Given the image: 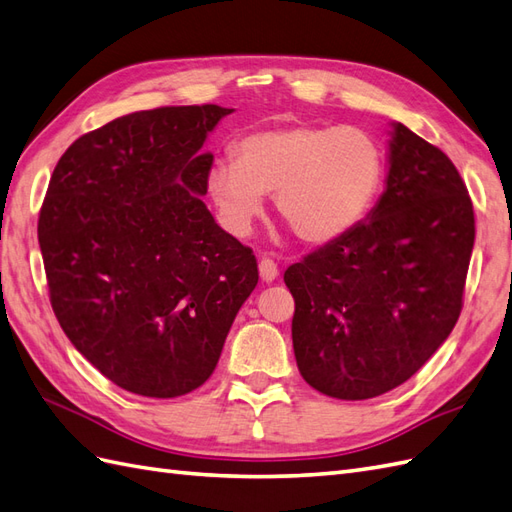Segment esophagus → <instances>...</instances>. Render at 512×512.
Wrapping results in <instances>:
<instances>
[{"label": "esophagus", "instance_id": "34e87169", "mask_svg": "<svg viewBox=\"0 0 512 512\" xmlns=\"http://www.w3.org/2000/svg\"><path fill=\"white\" fill-rule=\"evenodd\" d=\"M259 277L264 279L266 283H272L274 279L279 277L277 264H274V261L268 259V257H261V261H259Z\"/></svg>", "mask_w": 512, "mask_h": 512}]
</instances>
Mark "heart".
Here are the masks:
<instances>
[{
    "mask_svg": "<svg viewBox=\"0 0 512 512\" xmlns=\"http://www.w3.org/2000/svg\"><path fill=\"white\" fill-rule=\"evenodd\" d=\"M233 162H218L207 190L235 235H246L274 194V212L311 248L344 240L368 218L383 190L387 160L368 129L287 123L233 142Z\"/></svg>",
    "mask_w": 512,
    "mask_h": 512,
    "instance_id": "obj_1",
    "label": "heart"
}]
</instances>
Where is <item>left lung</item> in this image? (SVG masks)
<instances>
[{
    "instance_id": "8db88e82",
    "label": "left lung",
    "mask_w": 512,
    "mask_h": 512,
    "mask_svg": "<svg viewBox=\"0 0 512 512\" xmlns=\"http://www.w3.org/2000/svg\"><path fill=\"white\" fill-rule=\"evenodd\" d=\"M474 238V205L450 157L393 125L387 188L370 216L283 274L305 381L339 400L409 381L461 316Z\"/></svg>"
}]
</instances>
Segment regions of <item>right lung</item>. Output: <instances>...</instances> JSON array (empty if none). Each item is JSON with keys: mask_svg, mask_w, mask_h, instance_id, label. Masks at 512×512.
Returning <instances> with one entry per match:
<instances>
[{"mask_svg": "<svg viewBox=\"0 0 512 512\" xmlns=\"http://www.w3.org/2000/svg\"><path fill=\"white\" fill-rule=\"evenodd\" d=\"M233 110L166 106L114 119L58 160L38 216L49 300L114 385L175 398L212 376L255 290L257 259L201 196L203 142Z\"/></svg>", "mask_w": 512, "mask_h": 512, "instance_id": "obj_1", "label": "right lung"}]
</instances>
